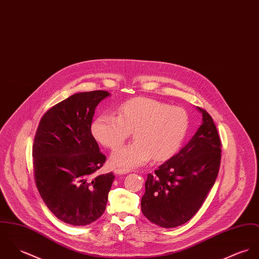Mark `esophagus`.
I'll return each mask as SVG.
<instances>
[{"instance_id": "esophagus-1", "label": "esophagus", "mask_w": 259, "mask_h": 259, "mask_svg": "<svg viewBox=\"0 0 259 259\" xmlns=\"http://www.w3.org/2000/svg\"><path fill=\"white\" fill-rule=\"evenodd\" d=\"M130 172V170H125V169H115L116 175H123V174H127V172Z\"/></svg>"}]
</instances>
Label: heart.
Here are the masks:
<instances>
[{"instance_id":"1","label":"heart","mask_w":259,"mask_h":259,"mask_svg":"<svg viewBox=\"0 0 259 259\" xmlns=\"http://www.w3.org/2000/svg\"><path fill=\"white\" fill-rule=\"evenodd\" d=\"M189 123V115L182 107L135 97L118 106L117 116H97L91 124V133L98 143L114 150L133 131L135 141L111 156L114 166L128 170L146 164L151 158L156 162L172 158L187 135Z\"/></svg>"}]
</instances>
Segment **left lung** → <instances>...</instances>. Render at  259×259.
<instances>
[{
  "label": "left lung",
  "instance_id": "obj_1",
  "mask_svg": "<svg viewBox=\"0 0 259 259\" xmlns=\"http://www.w3.org/2000/svg\"><path fill=\"white\" fill-rule=\"evenodd\" d=\"M202 115L200 128L177 155L148 174L141 200L144 215L171 229L190 221L212 188L222 159V142L211 116Z\"/></svg>",
  "mask_w": 259,
  "mask_h": 259
}]
</instances>
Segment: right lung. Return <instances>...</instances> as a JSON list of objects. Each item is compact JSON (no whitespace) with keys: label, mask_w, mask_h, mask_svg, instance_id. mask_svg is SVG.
<instances>
[{"label":"right lung","mask_w":259,"mask_h":259,"mask_svg":"<svg viewBox=\"0 0 259 259\" xmlns=\"http://www.w3.org/2000/svg\"><path fill=\"white\" fill-rule=\"evenodd\" d=\"M108 91L75 93L41 117L32 145L34 181L50 210L65 224L87 226L106 208L115 176L98 175L106 161L92 136L96 106Z\"/></svg>","instance_id":"right-lung-1"}]
</instances>
